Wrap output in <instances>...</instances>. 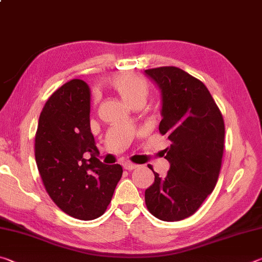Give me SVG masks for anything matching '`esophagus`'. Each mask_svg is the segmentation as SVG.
I'll return each mask as SVG.
<instances>
[{
    "instance_id": "34e87169",
    "label": "esophagus",
    "mask_w": 262,
    "mask_h": 262,
    "mask_svg": "<svg viewBox=\"0 0 262 262\" xmlns=\"http://www.w3.org/2000/svg\"><path fill=\"white\" fill-rule=\"evenodd\" d=\"M122 166H123V168H126V170L132 171V170H134V168H136L139 165H136V164H133L130 162H123Z\"/></svg>"
}]
</instances>
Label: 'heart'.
I'll return each mask as SVG.
<instances>
[{
    "label": "heart",
    "mask_w": 262,
    "mask_h": 262,
    "mask_svg": "<svg viewBox=\"0 0 262 262\" xmlns=\"http://www.w3.org/2000/svg\"><path fill=\"white\" fill-rule=\"evenodd\" d=\"M108 85L117 92L127 104H143L149 95V84L140 75L122 73L108 79Z\"/></svg>",
    "instance_id": "obj_1"
}]
</instances>
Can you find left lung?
I'll return each instance as SVG.
<instances>
[{
  "label": "left lung",
  "mask_w": 262,
  "mask_h": 262,
  "mask_svg": "<svg viewBox=\"0 0 262 262\" xmlns=\"http://www.w3.org/2000/svg\"><path fill=\"white\" fill-rule=\"evenodd\" d=\"M162 91L159 133L171 141L164 150L170 162L165 178L154 172L145 206L165 222L192 216L219 179L224 150L223 115L200 79L178 67L145 70ZM151 168V167H149Z\"/></svg>",
  "instance_id": "obj_1"
}]
</instances>
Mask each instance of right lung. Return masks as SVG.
Here are the masks:
<instances>
[{
	"label": "right lung",
	"instance_id": "add662e5",
	"mask_svg": "<svg viewBox=\"0 0 262 262\" xmlns=\"http://www.w3.org/2000/svg\"><path fill=\"white\" fill-rule=\"evenodd\" d=\"M85 153L92 158L84 159ZM98 154L90 129V90L85 82L72 79L43 106L34 155L46 192L74 219L91 221L103 215L121 179V165H104Z\"/></svg>",
	"mask_w": 262,
	"mask_h": 262
}]
</instances>
